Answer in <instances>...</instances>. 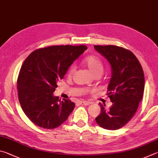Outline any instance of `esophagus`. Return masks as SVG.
I'll use <instances>...</instances> for the list:
<instances>
[{
    "label": "esophagus",
    "mask_w": 158,
    "mask_h": 158,
    "mask_svg": "<svg viewBox=\"0 0 158 158\" xmlns=\"http://www.w3.org/2000/svg\"><path fill=\"white\" fill-rule=\"evenodd\" d=\"M79 103L81 105H83V106H88V105H89V102L86 101H80Z\"/></svg>",
    "instance_id": "34e87169"
}]
</instances>
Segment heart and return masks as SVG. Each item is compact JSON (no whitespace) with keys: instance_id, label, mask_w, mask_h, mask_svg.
<instances>
[{"instance_id":"b5f03b06","label":"heart","mask_w":158,"mask_h":158,"mask_svg":"<svg viewBox=\"0 0 158 158\" xmlns=\"http://www.w3.org/2000/svg\"><path fill=\"white\" fill-rule=\"evenodd\" d=\"M84 63L94 76H96V75H101L103 73L104 69L103 63L98 57L94 56V55L88 57L85 60ZM75 69H76V68H75L73 65H72L69 67L67 71V76L69 77H71L72 76H73Z\"/></svg>"}]
</instances>
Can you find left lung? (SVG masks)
<instances>
[{"instance_id": "8db88e82", "label": "left lung", "mask_w": 158, "mask_h": 158, "mask_svg": "<svg viewBox=\"0 0 158 158\" xmlns=\"http://www.w3.org/2000/svg\"><path fill=\"white\" fill-rule=\"evenodd\" d=\"M94 48L111 65L107 95L112 103L109 110L99 103L101 112L96 121L101 128L114 131L125 126L136 112L143 97L144 74L139 60L129 50L114 45H95Z\"/></svg>"}]
</instances>
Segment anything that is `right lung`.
Wrapping results in <instances>:
<instances>
[{
    "mask_svg": "<svg viewBox=\"0 0 158 158\" xmlns=\"http://www.w3.org/2000/svg\"><path fill=\"white\" fill-rule=\"evenodd\" d=\"M87 47L52 46L33 51L22 65L17 80L19 101L27 118L43 128L54 129L67 119L75 107L53 92L75 60Z\"/></svg>",
    "mask_w": 158,
    "mask_h": 158,
    "instance_id": "obj_1",
    "label": "right lung"
}]
</instances>
